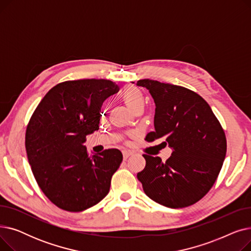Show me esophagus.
Returning a JSON list of instances; mask_svg holds the SVG:
<instances>
[{
  "label": "esophagus",
  "instance_id": "1",
  "mask_svg": "<svg viewBox=\"0 0 251 251\" xmlns=\"http://www.w3.org/2000/svg\"><path fill=\"white\" fill-rule=\"evenodd\" d=\"M132 154H133L132 151H123V157H124V160H127L128 157H129L130 155H132Z\"/></svg>",
  "mask_w": 251,
  "mask_h": 251
}]
</instances>
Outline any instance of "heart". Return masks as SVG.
<instances>
[{
	"label": "heart",
	"mask_w": 251,
	"mask_h": 251,
	"mask_svg": "<svg viewBox=\"0 0 251 251\" xmlns=\"http://www.w3.org/2000/svg\"><path fill=\"white\" fill-rule=\"evenodd\" d=\"M122 100L132 112L137 108H143L146 103L143 94L136 87H126L122 92Z\"/></svg>",
	"instance_id": "obj_1"
}]
</instances>
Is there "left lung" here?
<instances>
[{"mask_svg": "<svg viewBox=\"0 0 251 251\" xmlns=\"http://www.w3.org/2000/svg\"><path fill=\"white\" fill-rule=\"evenodd\" d=\"M155 103L154 131L149 142L160 139L161 149H172L163 163L160 156L143 154L146 168L137 174L143 191L171 208L189 206L213 187L227 151L225 132L208 103L196 92L170 83L141 79Z\"/></svg>", "mask_w": 251, "mask_h": 251, "instance_id": "obj_1", "label": "left lung"}]
</instances>
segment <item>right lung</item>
<instances>
[{
  "mask_svg": "<svg viewBox=\"0 0 251 251\" xmlns=\"http://www.w3.org/2000/svg\"><path fill=\"white\" fill-rule=\"evenodd\" d=\"M118 91L107 79L65 81L49 90L30 118L25 134L29 165L39 188L62 209L82 212L109 193L122 152L89 155L83 143L99 130L103 100Z\"/></svg>",
  "mask_w": 251,
  "mask_h": 251,
  "instance_id": "right-lung-1",
  "label": "right lung"
}]
</instances>
